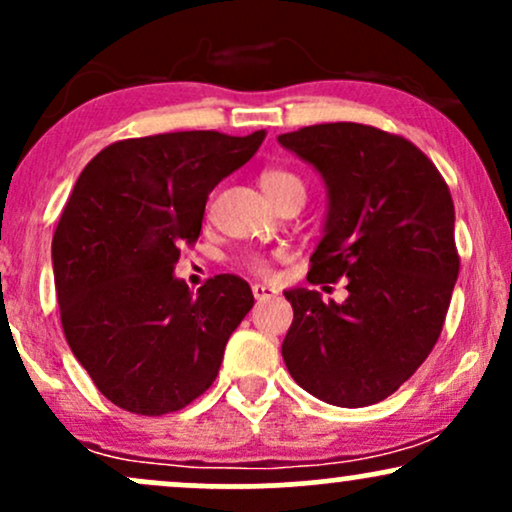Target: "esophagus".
Returning <instances> with one entry per match:
<instances>
[{
  "label": "esophagus",
  "mask_w": 512,
  "mask_h": 512,
  "mask_svg": "<svg viewBox=\"0 0 512 512\" xmlns=\"http://www.w3.org/2000/svg\"><path fill=\"white\" fill-rule=\"evenodd\" d=\"M252 296H255L257 301H269V298L276 296V291L267 284H252Z\"/></svg>",
  "instance_id": "1"
}]
</instances>
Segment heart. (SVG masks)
I'll use <instances>...</instances> for the list:
<instances>
[{"label": "heart", "mask_w": 512, "mask_h": 512, "mask_svg": "<svg viewBox=\"0 0 512 512\" xmlns=\"http://www.w3.org/2000/svg\"><path fill=\"white\" fill-rule=\"evenodd\" d=\"M260 187L274 204L284 202V199L289 197H298L305 202V180L291 168H264L260 173ZM240 267H243L245 272H250L252 276L272 274V262H269V257L260 255V252H248V255L240 257Z\"/></svg>", "instance_id": "obj_1"}]
</instances>
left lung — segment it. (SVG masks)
Instances as JSON below:
<instances>
[{
    "label": "left lung",
    "mask_w": 512,
    "mask_h": 512,
    "mask_svg": "<svg viewBox=\"0 0 512 512\" xmlns=\"http://www.w3.org/2000/svg\"><path fill=\"white\" fill-rule=\"evenodd\" d=\"M281 146L330 187L310 284L346 279L342 305L293 289L281 344L303 390L334 407H368L407 383L443 332L460 274L450 187L419 146L385 129L327 122L281 134Z\"/></svg>",
    "instance_id": "obj_1"
}]
</instances>
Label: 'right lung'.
Here are the masks:
<instances>
[{
  "instance_id": "add662e5",
  "label": "right lung",
  "mask_w": 512,
  "mask_h": 512,
  "mask_svg": "<svg viewBox=\"0 0 512 512\" xmlns=\"http://www.w3.org/2000/svg\"><path fill=\"white\" fill-rule=\"evenodd\" d=\"M267 132L216 129L122 139L88 161L55 236L60 320L69 349L115 407L163 416L195 402L250 313L248 281L175 279L182 245L202 233L209 192L248 163Z\"/></svg>"
}]
</instances>
